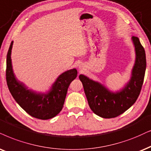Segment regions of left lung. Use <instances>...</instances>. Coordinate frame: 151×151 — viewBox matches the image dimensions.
<instances>
[{
    "label": "left lung",
    "mask_w": 151,
    "mask_h": 151,
    "mask_svg": "<svg viewBox=\"0 0 151 151\" xmlns=\"http://www.w3.org/2000/svg\"><path fill=\"white\" fill-rule=\"evenodd\" d=\"M132 40L134 45L136 60L130 80L119 92H111L98 82L83 74L79 75L90 108L102 118H111L121 115L134 104L140 94L146 68V53L138 37L133 36Z\"/></svg>",
    "instance_id": "left-lung-1"
}]
</instances>
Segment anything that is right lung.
<instances>
[{"mask_svg":"<svg viewBox=\"0 0 151 151\" xmlns=\"http://www.w3.org/2000/svg\"><path fill=\"white\" fill-rule=\"evenodd\" d=\"M13 42L7 54L6 81L9 91L19 105L30 116L41 120L50 119L62 110L70 83L77 77V70L72 69L57 78L47 93H37L28 89L18 81L13 72L11 52Z\"/></svg>","mask_w":151,"mask_h":151,"instance_id":"obj_1","label":"right lung"}]
</instances>
